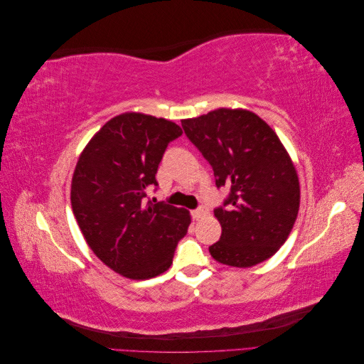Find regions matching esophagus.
Here are the masks:
<instances>
[{"instance_id": "34e87169", "label": "esophagus", "mask_w": 364, "mask_h": 364, "mask_svg": "<svg viewBox=\"0 0 364 364\" xmlns=\"http://www.w3.org/2000/svg\"><path fill=\"white\" fill-rule=\"evenodd\" d=\"M208 213H209V208L205 206V205H202V206H199L197 209H194V211L191 213V215H193L194 220H199V218L205 217Z\"/></svg>"}]
</instances>
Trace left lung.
Segmentation results:
<instances>
[{
    "label": "left lung",
    "instance_id": "1",
    "mask_svg": "<svg viewBox=\"0 0 364 364\" xmlns=\"http://www.w3.org/2000/svg\"><path fill=\"white\" fill-rule=\"evenodd\" d=\"M185 135L211 164L215 185L229 186L214 209L222 237L211 257L232 267H252L278 252L299 211V178L274 130L246 109L220 107L182 119Z\"/></svg>",
    "mask_w": 364,
    "mask_h": 364
}]
</instances>
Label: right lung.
<instances>
[{
  "mask_svg": "<svg viewBox=\"0 0 364 364\" xmlns=\"http://www.w3.org/2000/svg\"><path fill=\"white\" fill-rule=\"evenodd\" d=\"M182 129L165 118L124 112L87 142L71 182V206L87 246L109 269L130 279L168 270L191 223L186 209L147 202L168 142Z\"/></svg>",
  "mask_w": 364,
  "mask_h": 364,
  "instance_id": "1",
  "label": "right lung"
}]
</instances>
